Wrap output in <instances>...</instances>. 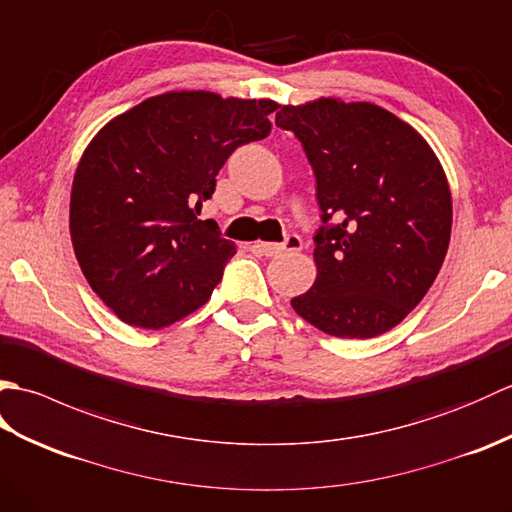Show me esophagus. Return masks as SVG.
<instances>
[{"label":"esophagus","instance_id":"34e87169","mask_svg":"<svg viewBox=\"0 0 512 512\" xmlns=\"http://www.w3.org/2000/svg\"><path fill=\"white\" fill-rule=\"evenodd\" d=\"M259 248H262V253L266 257H275V255L286 253V250H299L301 248V239L297 235H288L281 244H277V242H262V244H259Z\"/></svg>","mask_w":512,"mask_h":512}]
</instances>
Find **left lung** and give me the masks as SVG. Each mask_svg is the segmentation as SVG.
<instances>
[{"mask_svg":"<svg viewBox=\"0 0 512 512\" xmlns=\"http://www.w3.org/2000/svg\"><path fill=\"white\" fill-rule=\"evenodd\" d=\"M317 178L323 226L317 279L290 306L339 339H372L407 317L436 281L453 206L438 156L409 123L374 103L279 105Z\"/></svg>","mask_w":512,"mask_h":512,"instance_id":"1","label":"left lung"}]
</instances>
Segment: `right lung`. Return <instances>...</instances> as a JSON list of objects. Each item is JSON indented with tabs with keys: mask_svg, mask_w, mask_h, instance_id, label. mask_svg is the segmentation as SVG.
Returning a JSON list of instances; mask_svg holds the SVG:
<instances>
[{
	"mask_svg": "<svg viewBox=\"0 0 512 512\" xmlns=\"http://www.w3.org/2000/svg\"><path fill=\"white\" fill-rule=\"evenodd\" d=\"M270 99L165 92L112 118L70 195L76 262L118 319L158 330L209 301L235 244L200 220L237 147L270 134Z\"/></svg>",
	"mask_w": 512,
	"mask_h": 512,
	"instance_id": "obj_1",
	"label": "right lung"
}]
</instances>
